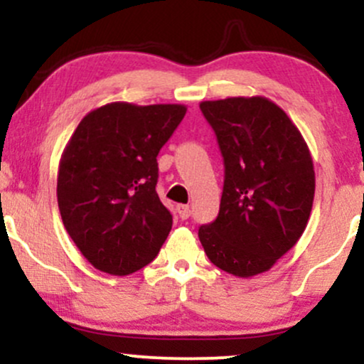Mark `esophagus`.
I'll use <instances>...</instances> for the list:
<instances>
[{"label": "esophagus", "mask_w": 364, "mask_h": 364, "mask_svg": "<svg viewBox=\"0 0 364 364\" xmlns=\"http://www.w3.org/2000/svg\"><path fill=\"white\" fill-rule=\"evenodd\" d=\"M178 215H179V219L186 220L188 217H190V207H188V205H178Z\"/></svg>", "instance_id": "34e87169"}]
</instances>
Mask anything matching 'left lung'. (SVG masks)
<instances>
[{
    "instance_id": "left-lung-1",
    "label": "left lung",
    "mask_w": 364,
    "mask_h": 364,
    "mask_svg": "<svg viewBox=\"0 0 364 364\" xmlns=\"http://www.w3.org/2000/svg\"><path fill=\"white\" fill-rule=\"evenodd\" d=\"M200 109L224 159L219 215L200 225V243L224 272H267L298 243L310 219V150L289 116L265 97L205 101Z\"/></svg>"
}]
</instances>
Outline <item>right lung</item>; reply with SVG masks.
<instances>
[{"label":"right lung","mask_w":364,"mask_h":364,"mask_svg":"<svg viewBox=\"0 0 364 364\" xmlns=\"http://www.w3.org/2000/svg\"><path fill=\"white\" fill-rule=\"evenodd\" d=\"M185 114L181 104L111 102L90 111L66 145L58 207L73 243L101 272H136L164 245L173 215L156 191L157 156Z\"/></svg>","instance_id":"right-lung-1"}]
</instances>
